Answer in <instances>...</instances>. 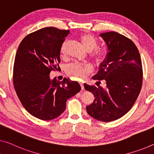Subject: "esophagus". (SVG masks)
<instances>
[{"mask_svg": "<svg viewBox=\"0 0 154 154\" xmlns=\"http://www.w3.org/2000/svg\"><path fill=\"white\" fill-rule=\"evenodd\" d=\"M80 87H81V89L82 91L85 90V87H84V85L82 82H80Z\"/></svg>", "mask_w": 154, "mask_h": 154, "instance_id": "esophagus-1", "label": "esophagus"}]
</instances>
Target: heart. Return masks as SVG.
<instances>
[{
	"mask_svg": "<svg viewBox=\"0 0 154 154\" xmlns=\"http://www.w3.org/2000/svg\"><path fill=\"white\" fill-rule=\"evenodd\" d=\"M80 42L84 48L87 51H91L94 50L97 47V41L92 35L89 34H84L80 36ZM105 54L103 51H98L94 56L96 61L100 62L103 60ZM91 69V67L88 65H82V64L75 63L70 65L67 67V74L74 77L78 80L84 79L89 74Z\"/></svg>",
	"mask_w": 154,
	"mask_h": 154,
	"instance_id": "obj_1",
	"label": "heart"
}]
</instances>
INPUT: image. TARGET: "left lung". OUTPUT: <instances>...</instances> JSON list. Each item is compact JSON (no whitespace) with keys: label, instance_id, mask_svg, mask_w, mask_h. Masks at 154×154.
Segmentation results:
<instances>
[{"label":"left lung","instance_id":"1","mask_svg":"<svg viewBox=\"0 0 154 154\" xmlns=\"http://www.w3.org/2000/svg\"><path fill=\"white\" fill-rule=\"evenodd\" d=\"M107 51L99 70L92 79L106 82V87L84 84L95 99L87 106L89 116L103 122H111L123 116L133 107L140 94L143 67L136 46L128 38L116 32L99 35Z\"/></svg>","mask_w":154,"mask_h":154}]
</instances>
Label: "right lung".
Wrapping results in <instances>:
<instances>
[{
	"label": "right lung",
	"instance_id": "right-lung-1",
	"mask_svg": "<svg viewBox=\"0 0 154 154\" xmlns=\"http://www.w3.org/2000/svg\"><path fill=\"white\" fill-rule=\"evenodd\" d=\"M69 30L45 27L31 33L18 46L14 65L13 82L21 103L31 115L50 120L62 114L66 102L80 91L76 81H59L49 76L58 69L60 49Z\"/></svg>",
	"mask_w": 154,
	"mask_h": 154
}]
</instances>
